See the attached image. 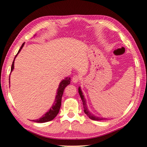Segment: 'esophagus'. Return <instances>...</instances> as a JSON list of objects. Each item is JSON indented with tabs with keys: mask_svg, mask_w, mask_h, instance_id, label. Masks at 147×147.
Segmentation results:
<instances>
[{
	"mask_svg": "<svg viewBox=\"0 0 147 147\" xmlns=\"http://www.w3.org/2000/svg\"><path fill=\"white\" fill-rule=\"evenodd\" d=\"M80 80H81V78L79 76H78V75L74 76L73 78H72V79H71V81H72V82H73L74 83H78V82L80 81Z\"/></svg>",
	"mask_w": 147,
	"mask_h": 147,
	"instance_id": "34e87169",
	"label": "esophagus"
}]
</instances>
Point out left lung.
Returning <instances> with one entry per match:
<instances>
[{"label": "left lung", "mask_w": 147, "mask_h": 147, "mask_svg": "<svg viewBox=\"0 0 147 147\" xmlns=\"http://www.w3.org/2000/svg\"><path fill=\"white\" fill-rule=\"evenodd\" d=\"M78 90H79L78 91L79 92V95H80V97H81V98L82 101H83V108H84V112L87 115V116H88L90 118V119H91L92 120H94V121H101V120L107 119V118L97 117V116H96V115H94L92 114V113L89 111L88 107H87L86 99H84V95L83 94V92H82L81 89L80 87H79Z\"/></svg>", "instance_id": "left-lung-1"}]
</instances>
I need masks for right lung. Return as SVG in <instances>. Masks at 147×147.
<instances>
[{"instance_id": "1", "label": "right lung", "mask_w": 147, "mask_h": 147, "mask_svg": "<svg viewBox=\"0 0 147 147\" xmlns=\"http://www.w3.org/2000/svg\"><path fill=\"white\" fill-rule=\"evenodd\" d=\"M24 43H23L21 46V47L20 48L19 51H18V53H17V55L15 57V59L13 61V63L11 65V72L13 71V69H14L15 59L16 58L18 53H19L20 51V50H22V48L23 46H24ZM70 81H71L70 78H66L61 82L60 84H59L57 91L55 99V101L53 102V105H52V107H51V109L49 110L45 115H43L42 117L39 118V119L33 120V121L36 122V123H46V122L50 121L53 120L54 118L57 116V115L58 114V113L59 112V109H60L61 106V99L63 95L64 90L69 84H70Z\"/></svg>"}]
</instances>
